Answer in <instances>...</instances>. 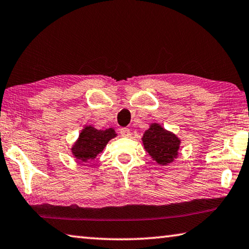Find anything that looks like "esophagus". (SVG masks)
Returning <instances> with one entry per match:
<instances>
[{
	"instance_id": "obj_1",
	"label": "esophagus",
	"mask_w": 249,
	"mask_h": 249,
	"mask_svg": "<svg viewBox=\"0 0 249 249\" xmlns=\"http://www.w3.org/2000/svg\"><path fill=\"white\" fill-rule=\"evenodd\" d=\"M120 134H121L123 137H128L129 135H130V130H129V128L123 127V128L120 129Z\"/></svg>"
}]
</instances>
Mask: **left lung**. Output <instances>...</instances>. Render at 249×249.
Here are the masks:
<instances>
[{
  "instance_id": "1",
  "label": "left lung",
  "mask_w": 249,
  "mask_h": 249,
  "mask_svg": "<svg viewBox=\"0 0 249 249\" xmlns=\"http://www.w3.org/2000/svg\"><path fill=\"white\" fill-rule=\"evenodd\" d=\"M144 148L158 165L167 166L178 157L181 141L157 123L150 124L142 137Z\"/></svg>"
}]
</instances>
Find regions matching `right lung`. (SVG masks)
<instances>
[{"instance_id":"1","label":"right lung","mask_w":249,"mask_h":249,"mask_svg":"<svg viewBox=\"0 0 249 249\" xmlns=\"http://www.w3.org/2000/svg\"><path fill=\"white\" fill-rule=\"evenodd\" d=\"M116 137L114 128L96 129L92 125L84 126L80 132L78 140L71 147V154L77 160L89 162L94 160L100 153H102L107 142Z\"/></svg>"}]
</instances>
